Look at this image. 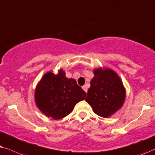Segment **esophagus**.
<instances>
[{
    "label": "esophagus",
    "mask_w": 155,
    "mask_h": 155,
    "mask_svg": "<svg viewBox=\"0 0 155 155\" xmlns=\"http://www.w3.org/2000/svg\"><path fill=\"white\" fill-rule=\"evenodd\" d=\"M82 88H83L84 91H85L86 93H87V87H86V86H82Z\"/></svg>",
    "instance_id": "34e87169"
}]
</instances>
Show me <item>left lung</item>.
Listing matches in <instances>:
<instances>
[{"instance_id": "1", "label": "left lung", "mask_w": 155, "mask_h": 155, "mask_svg": "<svg viewBox=\"0 0 155 155\" xmlns=\"http://www.w3.org/2000/svg\"><path fill=\"white\" fill-rule=\"evenodd\" d=\"M93 73L85 101L96 114L107 118L123 107L126 97L125 86L118 74L110 68H96Z\"/></svg>"}]
</instances>
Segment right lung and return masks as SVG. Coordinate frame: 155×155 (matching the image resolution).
I'll use <instances>...</instances> for the list:
<instances>
[{
    "label": "right lung",
    "mask_w": 155,
    "mask_h": 155,
    "mask_svg": "<svg viewBox=\"0 0 155 155\" xmlns=\"http://www.w3.org/2000/svg\"><path fill=\"white\" fill-rule=\"evenodd\" d=\"M62 69L57 74H45L35 91V101L43 114L59 120L71 113L75 105L86 98V93L75 79H68Z\"/></svg>",
    "instance_id": "add662e5"
}]
</instances>
